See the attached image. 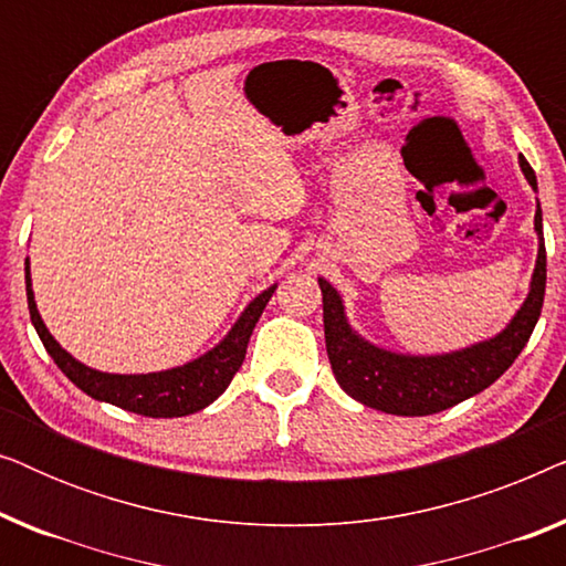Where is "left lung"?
<instances>
[{"label":"left lung","instance_id":"1","mask_svg":"<svg viewBox=\"0 0 566 566\" xmlns=\"http://www.w3.org/2000/svg\"><path fill=\"white\" fill-rule=\"evenodd\" d=\"M521 169L531 188L538 190L536 172L525 157H521ZM533 229L538 234V258L523 306L517 308L505 329L482 343L463 347V350L443 355H405L368 343L347 322L343 296L335 285L319 277L324 343H327L332 374L343 386V391L360 405L381 409L386 415L424 417L443 412L497 381L528 343L541 316V306H544L546 247L544 216H541L538 203Z\"/></svg>","mask_w":566,"mask_h":566}]
</instances>
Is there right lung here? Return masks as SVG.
<instances>
[{
  "label": "right lung",
  "instance_id": "1",
  "mask_svg": "<svg viewBox=\"0 0 566 566\" xmlns=\"http://www.w3.org/2000/svg\"><path fill=\"white\" fill-rule=\"evenodd\" d=\"M275 289L277 285H270L268 291L254 296L244 312L239 314V319L229 329V335L206 355L185 363V366L157 370V374H103V370L84 366V363L76 360L74 355H69L53 339L49 327L41 319V314H38L33 283H30V260H25L30 322H33L38 337H41V343L49 350L53 363L61 368V374L76 389L87 394V397L107 401V405H115L144 417H185L200 412V409H206L211 401L219 399L227 391V386L231 384L239 366H242L254 324H258L262 308L268 306Z\"/></svg>",
  "mask_w": 566,
  "mask_h": 566
}]
</instances>
